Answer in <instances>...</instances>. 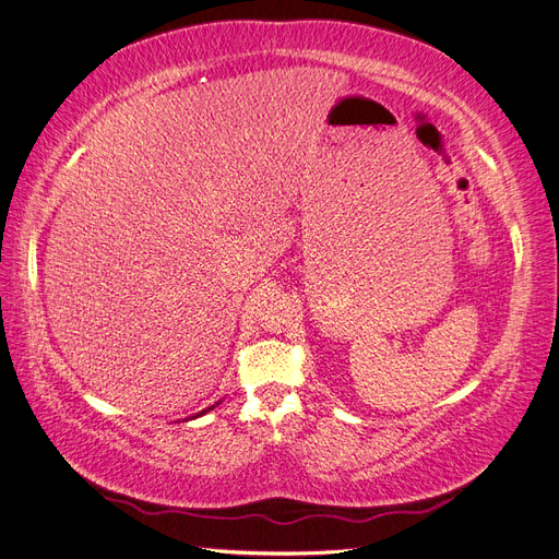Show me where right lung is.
I'll return each mask as SVG.
<instances>
[{"label":"right lung","instance_id":"1","mask_svg":"<svg viewBox=\"0 0 559 559\" xmlns=\"http://www.w3.org/2000/svg\"><path fill=\"white\" fill-rule=\"evenodd\" d=\"M212 408H214V405H212ZM212 408H207V411H212ZM207 411H202V413H207ZM202 413H200V415H202ZM195 417H198V415H195Z\"/></svg>","mask_w":559,"mask_h":559}]
</instances>
